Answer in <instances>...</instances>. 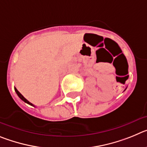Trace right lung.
<instances>
[{
  "label": "right lung",
  "mask_w": 147,
  "mask_h": 147,
  "mask_svg": "<svg viewBox=\"0 0 147 147\" xmlns=\"http://www.w3.org/2000/svg\"><path fill=\"white\" fill-rule=\"evenodd\" d=\"M15 92H16V93H17V94H18V96L20 97V99H22V100H23V102H26V103L28 104V105H32V106H34V105H32V104L31 103V102H28V100L26 99V98H24V97H23V95H22L21 93H20V92L18 91V90H17V88H15Z\"/></svg>",
  "instance_id": "obj_1"
}]
</instances>
